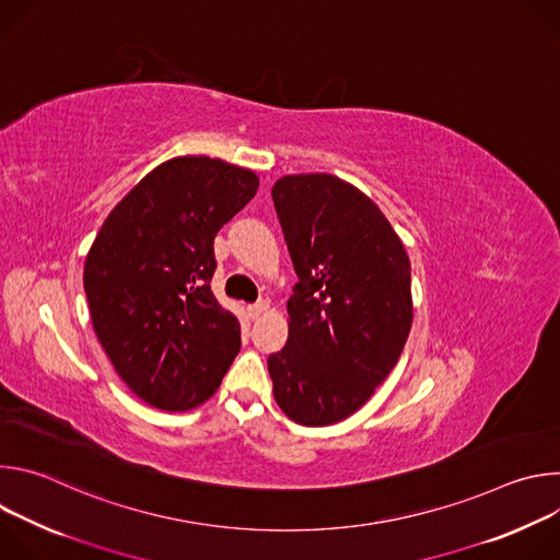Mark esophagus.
Wrapping results in <instances>:
<instances>
[{
	"label": "esophagus",
	"instance_id": "34e87169",
	"mask_svg": "<svg viewBox=\"0 0 560 560\" xmlns=\"http://www.w3.org/2000/svg\"><path fill=\"white\" fill-rule=\"evenodd\" d=\"M268 310V301H257L253 305H248V316L253 318V322H257V318Z\"/></svg>",
	"mask_w": 560,
	"mask_h": 560
}]
</instances>
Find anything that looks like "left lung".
Returning a JSON list of instances; mask_svg holds the SVG:
<instances>
[{
  "label": "left lung",
  "instance_id": "obj_1",
  "mask_svg": "<svg viewBox=\"0 0 560 560\" xmlns=\"http://www.w3.org/2000/svg\"><path fill=\"white\" fill-rule=\"evenodd\" d=\"M294 264L285 348L268 357L279 408L318 428L357 412L396 365L412 328V268L389 221L332 175L272 188Z\"/></svg>",
  "mask_w": 560,
  "mask_h": 560
}]
</instances>
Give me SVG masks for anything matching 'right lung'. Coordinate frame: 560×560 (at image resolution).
Listing matches in <instances>:
<instances>
[{
  "instance_id": "right-lung-1",
  "label": "right lung",
  "mask_w": 560,
  "mask_h": 560,
  "mask_svg": "<svg viewBox=\"0 0 560 560\" xmlns=\"http://www.w3.org/2000/svg\"><path fill=\"white\" fill-rule=\"evenodd\" d=\"M253 171L177 156L108 214L84 266L95 335L121 381L152 408L210 398L242 348L236 316L210 290L214 234L257 192Z\"/></svg>"
}]
</instances>
